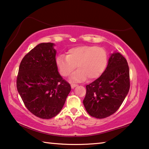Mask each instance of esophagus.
I'll list each match as a JSON object with an SVG mask.
<instances>
[{
	"instance_id": "obj_1",
	"label": "esophagus",
	"mask_w": 149,
	"mask_h": 149,
	"mask_svg": "<svg viewBox=\"0 0 149 149\" xmlns=\"http://www.w3.org/2000/svg\"><path fill=\"white\" fill-rule=\"evenodd\" d=\"M70 86H71V88H74V87H76V86H78V85H77V84H71V85H70Z\"/></svg>"
}]
</instances>
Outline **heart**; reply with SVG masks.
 I'll list each match as a JSON object with an SVG mask.
<instances>
[{"label": "heart", "mask_w": 149, "mask_h": 149, "mask_svg": "<svg viewBox=\"0 0 149 149\" xmlns=\"http://www.w3.org/2000/svg\"><path fill=\"white\" fill-rule=\"evenodd\" d=\"M56 63L63 77L69 76L77 65L79 69L72 74L70 81L82 82L87 77L95 80L100 77L108 64V55L103 48L82 45L70 49L67 56L58 55Z\"/></svg>", "instance_id": "obj_1"}]
</instances>
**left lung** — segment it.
Masks as SVG:
<instances>
[{"label": "left lung", "instance_id": "1", "mask_svg": "<svg viewBox=\"0 0 149 149\" xmlns=\"http://www.w3.org/2000/svg\"><path fill=\"white\" fill-rule=\"evenodd\" d=\"M86 88L83 104L91 116L104 118L114 114L130 88L129 68L126 58L119 52L111 54L104 72Z\"/></svg>", "mask_w": 149, "mask_h": 149}]
</instances>
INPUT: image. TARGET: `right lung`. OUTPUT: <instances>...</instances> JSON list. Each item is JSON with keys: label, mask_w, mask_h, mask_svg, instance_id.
Here are the masks:
<instances>
[{"label": "right lung", "mask_w": 149, "mask_h": 149, "mask_svg": "<svg viewBox=\"0 0 149 149\" xmlns=\"http://www.w3.org/2000/svg\"><path fill=\"white\" fill-rule=\"evenodd\" d=\"M54 46L52 42L36 46L22 58L17 76V90L25 107L43 119L60 113L71 90L58 71Z\"/></svg>", "instance_id": "add662e5"}]
</instances>
